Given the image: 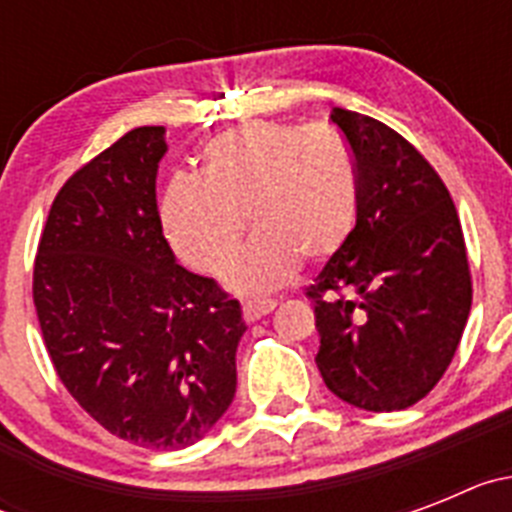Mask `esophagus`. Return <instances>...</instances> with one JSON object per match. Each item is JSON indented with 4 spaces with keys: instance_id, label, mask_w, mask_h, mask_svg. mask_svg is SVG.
Instances as JSON below:
<instances>
[{
    "instance_id": "34e87169",
    "label": "esophagus",
    "mask_w": 512,
    "mask_h": 512,
    "mask_svg": "<svg viewBox=\"0 0 512 512\" xmlns=\"http://www.w3.org/2000/svg\"><path fill=\"white\" fill-rule=\"evenodd\" d=\"M274 307H277V300H269V297H264V300H248L243 302V318H246V323H256L264 315H269Z\"/></svg>"
}]
</instances>
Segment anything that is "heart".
Instances as JSON below:
<instances>
[{"label": "heart", "instance_id": "heart-1", "mask_svg": "<svg viewBox=\"0 0 512 512\" xmlns=\"http://www.w3.org/2000/svg\"><path fill=\"white\" fill-rule=\"evenodd\" d=\"M161 215L176 253L205 274L223 271L251 215L259 235L225 282L264 292L292 277L300 256L325 261L346 246L359 217L354 151L325 122H246L202 148L200 179H171Z\"/></svg>", "mask_w": 512, "mask_h": 512}]
</instances>
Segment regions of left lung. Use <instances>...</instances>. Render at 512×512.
Returning a JSON list of instances; mask_svg holds the SVG:
<instances>
[{"mask_svg":"<svg viewBox=\"0 0 512 512\" xmlns=\"http://www.w3.org/2000/svg\"><path fill=\"white\" fill-rule=\"evenodd\" d=\"M359 169V217L307 297L328 390L374 413L423 400L472 310V271L449 189L423 153L369 115L333 107Z\"/></svg>","mask_w":512,"mask_h":512,"instance_id":"obj_1","label":"left lung"}]
</instances>
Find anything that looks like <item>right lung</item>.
I'll use <instances>...</instances> for the list:
<instances>
[{
    "label": "right lung",
    "mask_w": 512,
    "mask_h": 512,
    "mask_svg": "<svg viewBox=\"0 0 512 512\" xmlns=\"http://www.w3.org/2000/svg\"><path fill=\"white\" fill-rule=\"evenodd\" d=\"M164 128L115 140L66 179L40 233L33 302L53 369L112 436L184 449L235 395L241 305L174 261L156 207Z\"/></svg>",
    "instance_id": "1"
}]
</instances>
